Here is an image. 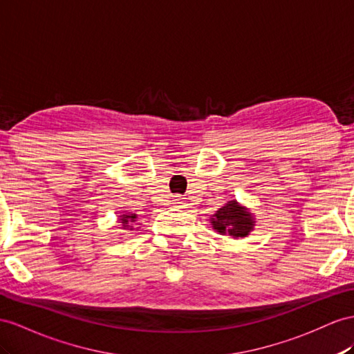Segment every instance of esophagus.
<instances>
[{"label":"esophagus","instance_id":"esophagus-1","mask_svg":"<svg viewBox=\"0 0 354 354\" xmlns=\"http://www.w3.org/2000/svg\"><path fill=\"white\" fill-rule=\"evenodd\" d=\"M171 206H174V207H187L188 203L184 201V198H180L179 196H176L174 201H171Z\"/></svg>","mask_w":354,"mask_h":354}]
</instances>
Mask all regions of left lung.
<instances>
[{
    "instance_id": "left-lung-1",
    "label": "left lung",
    "mask_w": 354,
    "mask_h": 354,
    "mask_svg": "<svg viewBox=\"0 0 354 354\" xmlns=\"http://www.w3.org/2000/svg\"><path fill=\"white\" fill-rule=\"evenodd\" d=\"M211 225L218 234H229L234 239L247 238L256 227V216L250 207L238 201H230L211 215Z\"/></svg>"
}]
</instances>
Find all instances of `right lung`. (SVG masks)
I'll return each instance as SVG.
<instances>
[{
	"label": "right lung",
	"instance_id": "obj_1",
	"mask_svg": "<svg viewBox=\"0 0 354 354\" xmlns=\"http://www.w3.org/2000/svg\"><path fill=\"white\" fill-rule=\"evenodd\" d=\"M136 221H138V215L136 214H121L118 215V223H121V229L122 230H134Z\"/></svg>",
	"mask_w": 354,
	"mask_h": 354
}]
</instances>
